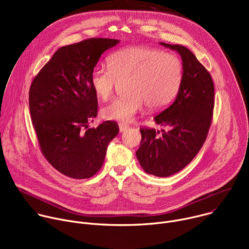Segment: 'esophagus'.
I'll use <instances>...</instances> for the list:
<instances>
[{"instance_id":"1","label":"esophagus","mask_w":249,"mask_h":249,"mask_svg":"<svg viewBox=\"0 0 249 249\" xmlns=\"http://www.w3.org/2000/svg\"><path fill=\"white\" fill-rule=\"evenodd\" d=\"M118 125H119V131H120V132H124V131L127 130V128H128V125H126V124H124V123H119Z\"/></svg>"}]
</instances>
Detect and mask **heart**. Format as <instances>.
<instances>
[{"label":"heart","instance_id":"b5f03b06","mask_svg":"<svg viewBox=\"0 0 249 249\" xmlns=\"http://www.w3.org/2000/svg\"><path fill=\"white\" fill-rule=\"evenodd\" d=\"M108 68H94L90 85L96 96L108 99L118 82H127L126 97L113 99L102 109L105 119L130 122L146 105L157 110L176 95L182 82V64L171 53L148 46L122 48L108 58Z\"/></svg>","mask_w":249,"mask_h":249}]
</instances>
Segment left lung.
Returning a JSON list of instances; mask_svg holds the SVG:
<instances>
[{"instance_id":"obj_1","label":"left lung","mask_w":249,"mask_h":249,"mask_svg":"<svg viewBox=\"0 0 249 249\" xmlns=\"http://www.w3.org/2000/svg\"><path fill=\"white\" fill-rule=\"evenodd\" d=\"M160 44L181 56L182 82L174 101L155 116V122L168 127V131L141 128L136 156L147 173L166 177L184 168L205 143L214 110L215 88L210 73L188 48Z\"/></svg>"}]
</instances>
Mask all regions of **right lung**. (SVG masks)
Returning <instances> with one entry per match:
<instances>
[{"label": "right lung", "instance_id": "obj_1", "mask_svg": "<svg viewBox=\"0 0 249 249\" xmlns=\"http://www.w3.org/2000/svg\"><path fill=\"white\" fill-rule=\"evenodd\" d=\"M117 39L89 38L59 48L29 89V112L42 155L62 174L89 178L102 166L110 141L119 133L114 121L96 128L97 97L90 74L101 54Z\"/></svg>", "mask_w": 249, "mask_h": 249}]
</instances>
